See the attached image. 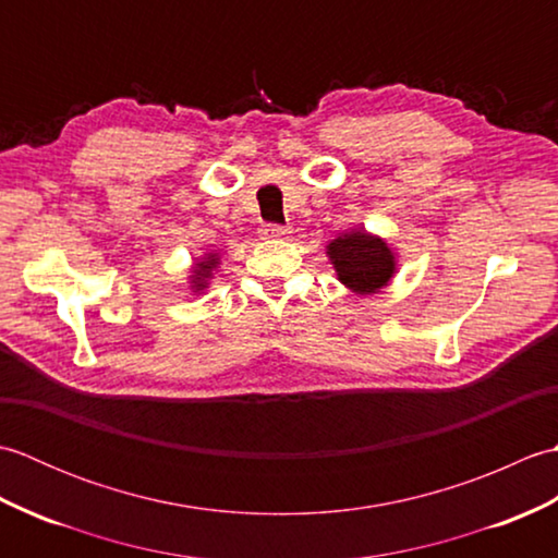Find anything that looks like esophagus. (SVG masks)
<instances>
[{"mask_svg":"<svg viewBox=\"0 0 558 558\" xmlns=\"http://www.w3.org/2000/svg\"><path fill=\"white\" fill-rule=\"evenodd\" d=\"M258 232L264 240H286V236L290 234V230L282 228V225H264Z\"/></svg>","mask_w":558,"mask_h":558,"instance_id":"esophagus-1","label":"esophagus"}]
</instances>
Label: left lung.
Returning <instances> with one entry per match:
<instances>
[{"instance_id":"left-lung-1","label":"left lung","mask_w":558,"mask_h":558,"mask_svg":"<svg viewBox=\"0 0 558 558\" xmlns=\"http://www.w3.org/2000/svg\"><path fill=\"white\" fill-rule=\"evenodd\" d=\"M326 256L342 286L362 298L388 288L398 272L396 246L364 228L340 232L326 244Z\"/></svg>"}]
</instances>
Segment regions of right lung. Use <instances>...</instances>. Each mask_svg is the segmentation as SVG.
<instances>
[{"label": "right lung", "mask_w": 558, "mask_h": 558, "mask_svg": "<svg viewBox=\"0 0 558 558\" xmlns=\"http://www.w3.org/2000/svg\"><path fill=\"white\" fill-rule=\"evenodd\" d=\"M218 268H220V252H206L198 258H194V266L189 268V276H186L189 290H192L194 294L206 292L210 280L216 278Z\"/></svg>", "instance_id": "right-lung-1"}]
</instances>
